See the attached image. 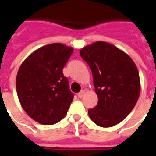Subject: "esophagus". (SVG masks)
Masks as SVG:
<instances>
[{
    "label": "esophagus",
    "mask_w": 156,
    "mask_h": 156,
    "mask_svg": "<svg viewBox=\"0 0 156 156\" xmlns=\"http://www.w3.org/2000/svg\"><path fill=\"white\" fill-rule=\"evenodd\" d=\"M84 94H85L84 90H82L81 92H79V93L78 94V98H82V97H83V96L84 95Z\"/></svg>",
    "instance_id": "1"
}]
</instances>
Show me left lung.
Masks as SVG:
<instances>
[{
  "label": "left lung",
  "instance_id": "left-lung-1",
  "mask_svg": "<svg viewBox=\"0 0 156 156\" xmlns=\"http://www.w3.org/2000/svg\"><path fill=\"white\" fill-rule=\"evenodd\" d=\"M80 55L91 68L98 98L88 115L100 127L115 126L127 117L140 97L137 67L129 55L105 41L86 46Z\"/></svg>",
  "mask_w": 156,
  "mask_h": 156
}]
</instances>
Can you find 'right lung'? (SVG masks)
Wrapping results in <instances>:
<instances>
[{"mask_svg": "<svg viewBox=\"0 0 156 156\" xmlns=\"http://www.w3.org/2000/svg\"><path fill=\"white\" fill-rule=\"evenodd\" d=\"M73 48L62 43L37 49L20 66L16 93L24 111L44 125L58 123L67 115L73 99L62 69Z\"/></svg>", "mask_w": 156, "mask_h": 156, "instance_id": "right-lung-1", "label": "right lung"}]
</instances>
